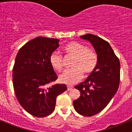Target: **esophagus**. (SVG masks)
Wrapping results in <instances>:
<instances>
[{
	"instance_id": "1",
	"label": "esophagus",
	"mask_w": 132,
	"mask_h": 132,
	"mask_svg": "<svg viewBox=\"0 0 132 132\" xmlns=\"http://www.w3.org/2000/svg\"><path fill=\"white\" fill-rule=\"evenodd\" d=\"M73 86H70V85H68L67 86V89L68 91H70V90H71L73 89Z\"/></svg>"
}]
</instances>
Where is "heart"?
<instances>
[{"label":"heart","instance_id":"1","mask_svg":"<svg viewBox=\"0 0 132 132\" xmlns=\"http://www.w3.org/2000/svg\"><path fill=\"white\" fill-rule=\"evenodd\" d=\"M64 56L72 57L70 62L71 68L66 70L59 77L61 83L72 85L83 77V73L88 75L94 71L98 63L97 53L93 49L78 41H70L63 48ZM64 58L61 54L54 51L49 57L50 66L55 71H62Z\"/></svg>","mask_w":132,"mask_h":132}]
</instances>
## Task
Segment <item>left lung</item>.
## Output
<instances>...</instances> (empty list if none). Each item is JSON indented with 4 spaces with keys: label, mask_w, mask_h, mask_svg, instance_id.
<instances>
[{
    "label": "left lung",
    "mask_w": 132,
    "mask_h": 132,
    "mask_svg": "<svg viewBox=\"0 0 132 132\" xmlns=\"http://www.w3.org/2000/svg\"><path fill=\"white\" fill-rule=\"evenodd\" d=\"M80 38L91 43L98 57L94 71L75 87L80 92L79 98L73 101L75 110L89 117L103 110L116 93L120 82V62L107 41L91 34Z\"/></svg>",
    "instance_id": "left-lung-1"
}]
</instances>
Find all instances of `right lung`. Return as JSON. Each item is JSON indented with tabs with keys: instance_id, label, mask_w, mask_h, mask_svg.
I'll list each match as a JSON object with an SVG mask.
<instances>
[{
	"instance_id": "1",
	"label": "right lung",
	"mask_w": 132,
	"mask_h": 132,
	"mask_svg": "<svg viewBox=\"0 0 132 132\" xmlns=\"http://www.w3.org/2000/svg\"><path fill=\"white\" fill-rule=\"evenodd\" d=\"M59 40L38 37L19 50L13 69V84L20 105L38 118L50 115L56 98L67 89L65 84H47L57 78L49 62L50 54L59 47Z\"/></svg>"
}]
</instances>
